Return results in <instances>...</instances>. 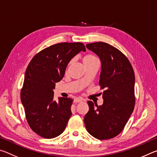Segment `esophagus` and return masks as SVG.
I'll return each instance as SVG.
<instances>
[{
	"mask_svg": "<svg viewBox=\"0 0 157 157\" xmlns=\"http://www.w3.org/2000/svg\"><path fill=\"white\" fill-rule=\"evenodd\" d=\"M82 102V98H76L74 99V102L75 103H78V102Z\"/></svg>",
	"mask_w": 157,
	"mask_h": 157,
	"instance_id": "obj_1",
	"label": "esophagus"
}]
</instances>
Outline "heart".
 Here are the masks:
<instances>
[{
  "label": "heart",
  "instance_id": "b5f03b06",
  "mask_svg": "<svg viewBox=\"0 0 157 157\" xmlns=\"http://www.w3.org/2000/svg\"><path fill=\"white\" fill-rule=\"evenodd\" d=\"M82 62L84 63V65L86 66L90 64V63L98 62V59L95 55L92 54H87L84 56L83 59H82Z\"/></svg>",
  "mask_w": 157,
  "mask_h": 157
}]
</instances>
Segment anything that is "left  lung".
I'll list each match as a JSON object with an SVG mask.
<instances>
[{"label":"left lung","mask_w":157,"mask_h":157,"mask_svg":"<svg viewBox=\"0 0 157 157\" xmlns=\"http://www.w3.org/2000/svg\"><path fill=\"white\" fill-rule=\"evenodd\" d=\"M102 63L99 85L104 89L102 105L88 101L89 110L84 121L95 139H112L123 131L135 105V75L131 63L123 52L104 42L86 44ZM102 94V93H101Z\"/></svg>","instance_id":"left-lung-1"}]
</instances>
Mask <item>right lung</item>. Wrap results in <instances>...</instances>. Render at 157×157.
Listing matches in <instances>:
<instances>
[{"label":"right lung","instance_id":"1","mask_svg":"<svg viewBox=\"0 0 157 157\" xmlns=\"http://www.w3.org/2000/svg\"><path fill=\"white\" fill-rule=\"evenodd\" d=\"M81 50L86 48L80 42L56 44L41 50L29 63L21 100L29 126L39 136L52 139L64 131L73 100L59 98L56 102L53 89L64 76L68 62Z\"/></svg>","mask_w":157,"mask_h":157}]
</instances>
